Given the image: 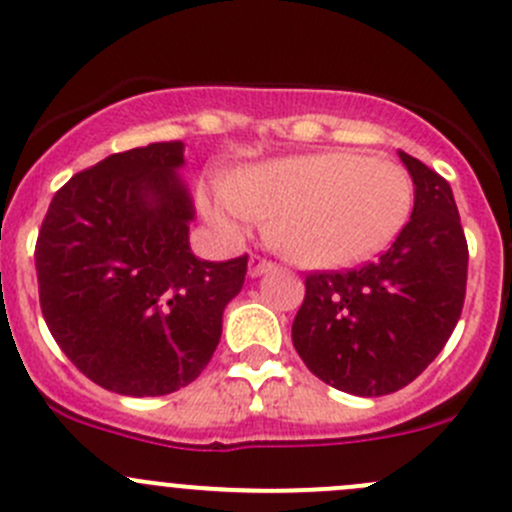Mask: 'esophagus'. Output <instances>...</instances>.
<instances>
[{
    "instance_id": "obj_1",
    "label": "esophagus",
    "mask_w": 512,
    "mask_h": 512,
    "mask_svg": "<svg viewBox=\"0 0 512 512\" xmlns=\"http://www.w3.org/2000/svg\"><path fill=\"white\" fill-rule=\"evenodd\" d=\"M270 270H275V262L262 255H250V277H260Z\"/></svg>"
}]
</instances>
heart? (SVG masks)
Returning a JSON list of instances; mask_svg holds the SVG:
<instances>
[{
    "instance_id": "heart-1",
    "label": "heart",
    "mask_w": 512,
    "mask_h": 512,
    "mask_svg": "<svg viewBox=\"0 0 512 512\" xmlns=\"http://www.w3.org/2000/svg\"><path fill=\"white\" fill-rule=\"evenodd\" d=\"M411 205L414 185L399 163L329 151L270 160L232 175L205 210L225 230L272 220L270 240L289 260L344 267L389 247L404 230Z\"/></svg>"
}]
</instances>
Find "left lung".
I'll return each mask as SVG.
<instances>
[{"label":"left lung","mask_w":512,"mask_h":512,"mask_svg":"<svg viewBox=\"0 0 512 512\" xmlns=\"http://www.w3.org/2000/svg\"><path fill=\"white\" fill-rule=\"evenodd\" d=\"M414 213L389 250L356 270L309 272L292 322L297 354L317 379L354 396L404 389L461 319L468 242L446 178L399 151Z\"/></svg>","instance_id":"1"}]
</instances>
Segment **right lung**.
Listing matches in <instances>:
<instances>
[{"label":"right lung","instance_id":"right-lung-1","mask_svg":"<svg viewBox=\"0 0 512 512\" xmlns=\"http://www.w3.org/2000/svg\"><path fill=\"white\" fill-rule=\"evenodd\" d=\"M183 141L113 153L56 190L36 237L39 304L71 364L108 391L165 396L200 376L247 255L198 260Z\"/></svg>","mask_w":512,"mask_h":512}]
</instances>
